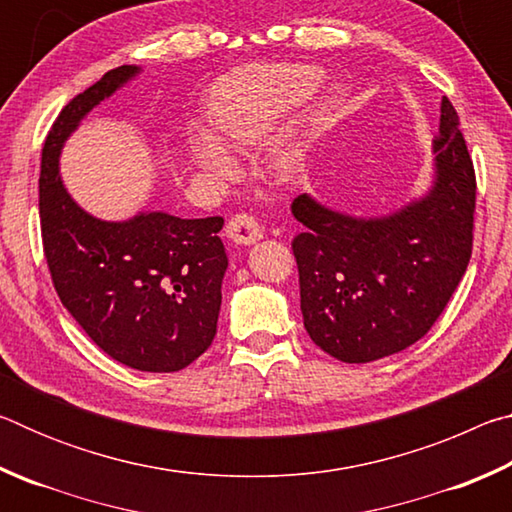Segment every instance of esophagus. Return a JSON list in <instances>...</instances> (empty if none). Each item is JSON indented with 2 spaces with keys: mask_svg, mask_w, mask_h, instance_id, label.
Masks as SVG:
<instances>
[{
  "mask_svg": "<svg viewBox=\"0 0 512 512\" xmlns=\"http://www.w3.org/2000/svg\"><path fill=\"white\" fill-rule=\"evenodd\" d=\"M225 237H228L232 244L237 246H250L255 244V241L262 239V228H259V223L253 219L250 214H237L232 216L225 225Z\"/></svg>",
  "mask_w": 512,
  "mask_h": 512,
  "instance_id": "34e87169",
  "label": "esophagus"
}]
</instances>
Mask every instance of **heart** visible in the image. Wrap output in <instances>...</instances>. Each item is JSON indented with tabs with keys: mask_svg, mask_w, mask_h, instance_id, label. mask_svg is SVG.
<instances>
[{
	"mask_svg": "<svg viewBox=\"0 0 512 512\" xmlns=\"http://www.w3.org/2000/svg\"><path fill=\"white\" fill-rule=\"evenodd\" d=\"M323 69L311 65H264L250 67L223 79L212 94L210 117L214 133L192 126L187 146L198 167L210 173L232 169L230 146L262 142L291 108L305 101L323 81ZM341 106V90L329 88L314 103L311 131L325 128ZM271 164L284 178H296L307 167V140L289 137L271 149Z\"/></svg>",
	"mask_w": 512,
	"mask_h": 512,
	"instance_id": "heart-1",
	"label": "heart"
}]
</instances>
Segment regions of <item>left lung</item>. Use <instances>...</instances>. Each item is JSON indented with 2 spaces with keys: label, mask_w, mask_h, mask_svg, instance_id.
Returning a JSON list of instances; mask_svg holds the SVG:
<instances>
[{
  "label": "left lung",
  "mask_w": 512,
  "mask_h": 512,
  "mask_svg": "<svg viewBox=\"0 0 512 512\" xmlns=\"http://www.w3.org/2000/svg\"><path fill=\"white\" fill-rule=\"evenodd\" d=\"M431 187L384 216H352L302 194L291 212L305 329L345 363L402 352L429 332L472 255L476 180L447 97L433 142Z\"/></svg>",
  "instance_id": "1"
}]
</instances>
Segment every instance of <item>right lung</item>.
Returning <instances> with one entry per match:
<instances>
[{
  "label": "right lung",
  "instance_id": "add662e5",
  "mask_svg": "<svg viewBox=\"0 0 512 512\" xmlns=\"http://www.w3.org/2000/svg\"><path fill=\"white\" fill-rule=\"evenodd\" d=\"M140 72L137 65L110 69L51 126L40 169L42 246L60 302L108 357L142 372H176L214 341L228 268L223 219L142 210L103 221L85 212L60 178L69 135Z\"/></svg>",
  "mask_w": 512,
  "mask_h": 512
}]
</instances>
